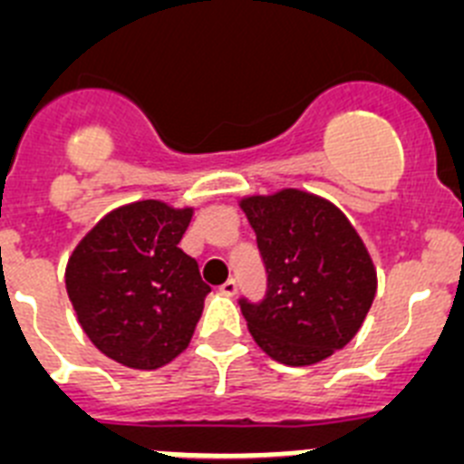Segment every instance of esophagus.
I'll return each mask as SVG.
<instances>
[{"label": "esophagus", "instance_id": "esophagus-1", "mask_svg": "<svg viewBox=\"0 0 464 464\" xmlns=\"http://www.w3.org/2000/svg\"><path fill=\"white\" fill-rule=\"evenodd\" d=\"M237 290H239V283H237L235 278H227V281L220 285V293L229 295V297H232V295H237Z\"/></svg>", "mask_w": 464, "mask_h": 464}]
</instances>
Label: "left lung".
<instances>
[{
	"label": "left lung",
	"instance_id": "1",
	"mask_svg": "<svg viewBox=\"0 0 464 464\" xmlns=\"http://www.w3.org/2000/svg\"><path fill=\"white\" fill-rule=\"evenodd\" d=\"M267 272L260 302L239 299L257 346L283 364H314L346 346L376 295L362 239L334 204L302 190L241 202Z\"/></svg>",
	"mask_w": 464,
	"mask_h": 464
}]
</instances>
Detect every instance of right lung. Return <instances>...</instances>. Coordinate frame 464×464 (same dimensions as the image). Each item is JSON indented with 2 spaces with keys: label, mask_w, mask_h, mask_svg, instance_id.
<instances>
[{
  "label": "right lung",
  "mask_w": 464,
  "mask_h": 464,
  "mask_svg": "<svg viewBox=\"0 0 464 464\" xmlns=\"http://www.w3.org/2000/svg\"><path fill=\"white\" fill-rule=\"evenodd\" d=\"M192 208L158 199L111 211L83 237L64 274L90 342L132 370H158L190 343L211 293L179 248Z\"/></svg>",
  "instance_id": "add662e5"
}]
</instances>
